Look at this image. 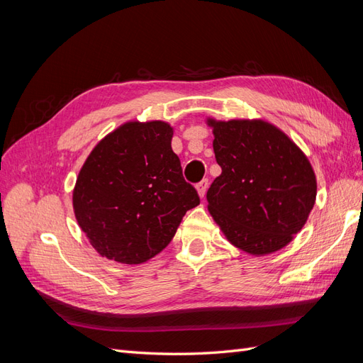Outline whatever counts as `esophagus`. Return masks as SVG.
Returning <instances> with one entry per match:
<instances>
[{
  "instance_id": "esophagus-1",
  "label": "esophagus",
  "mask_w": 363,
  "mask_h": 363,
  "mask_svg": "<svg viewBox=\"0 0 363 363\" xmlns=\"http://www.w3.org/2000/svg\"><path fill=\"white\" fill-rule=\"evenodd\" d=\"M207 186H208V180H207V179H203L199 184H196V192H199V195L201 196V199H203V196L206 195Z\"/></svg>"
}]
</instances>
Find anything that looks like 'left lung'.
I'll use <instances>...</instances> for the list:
<instances>
[{
	"instance_id": "obj_1",
	"label": "left lung",
	"mask_w": 363,
	"mask_h": 363,
	"mask_svg": "<svg viewBox=\"0 0 363 363\" xmlns=\"http://www.w3.org/2000/svg\"><path fill=\"white\" fill-rule=\"evenodd\" d=\"M213 151L223 172L207 191L208 212L230 244L252 256L286 247L316 199L309 159L263 119L216 121Z\"/></svg>"
}]
</instances>
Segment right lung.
Wrapping results in <instances>:
<instances>
[{
	"label": "right lung",
	"instance_id": "1",
	"mask_svg": "<svg viewBox=\"0 0 363 363\" xmlns=\"http://www.w3.org/2000/svg\"><path fill=\"white\" fill-rule=\"evenodd\" d=\"M163 121H130L87 156L72 192L74 213L103 257L144 263L167 247L184 213L200 204L171 148Z\"/></svg>",
	"mask_w": 363,
	"mask_h": 363
}]
</instances>
